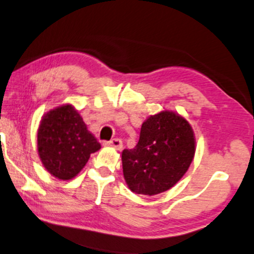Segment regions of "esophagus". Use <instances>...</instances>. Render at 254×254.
I'll return each instance as SVG.
<instances>
[{
	"instance_id": "obj_1",
	"label": "esophagus",
	"mask_w": 254,
	"mask_h": 254,
	"mask_svg": "<svg viewBox=\"0 0 254 254\" xmlns=\"http://www.w3.org/2000/svg\"><path fill=\"white\" fill-rule=\"evenodd\" d=\"M103 144L105 146H112V148H115L116 150H121V149L123 148V142H122L119 138H114L109 140V142H104Z\"/></svg>"
}]
</instances>
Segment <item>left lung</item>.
I'll return each mask as SVG.
<instances>
[{
    "instance_id": "8db88e82",
    "label": "left lung",
    "mask_w": 254,
    "mask_h": 254,
    "mask_svg": "<svg viewBox=\"0 0 254 254\" xmlns=\"http://www.w3.org/2000/svg\"><path fill=\"white\" fill-rule=\"evenodd\" d=\"M195 136L186 118L161 111L143 122L139 140L122 152L123 175L131 191L156 195L176 185L195 155Z\"/></svg>"
}]
</instances>
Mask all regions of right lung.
Masks as SVG:
<instances>
[{"label": "right lung", "instance_id": "right-lung-1", "mask_svg": "<svg viewBox=\"0 0 254 254\" xmlns=\"http://www.w3.org/2000/svg\"><path fill=\"white\" fill-rule=\"evenodd\" d=\"M100 149L98 142L71 104L51 110L40 122L38 152L51 175L67 181L75 177L91 154Z\"/></svg>", "mask_w": 254, "mask_h": 254}]
</instances>
